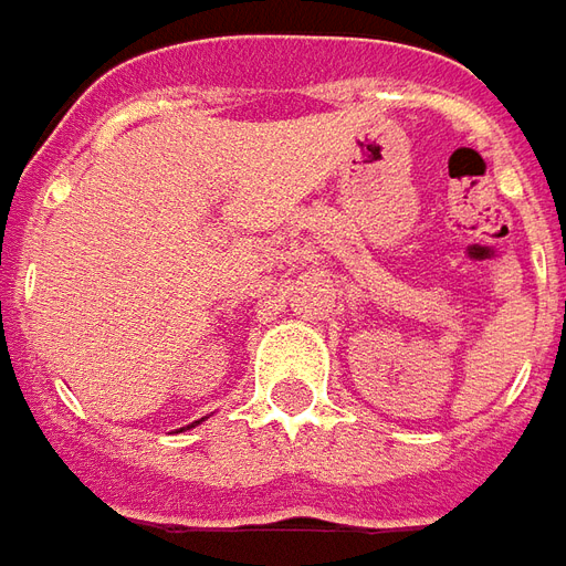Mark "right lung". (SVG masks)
I'll use <instances>...</instances> for the list:
<instances>
[{
    "mask_svg": "<svg viewBox=\"0 0 566 566\" xmlns=\"http://www.w3.org/2000/svg\"><path fill=\"white\" fill-rule=\"evenodd\" d=\"M200 422H202V419H200ZM200 422H193V424H200ZM193 424H187V428H193Z\"/></svg>",
    "mask_w": 566,
    "mask_h": 566,
    "instance_id": "right-lung-1",
    "label": "right lung"
}]
</instances>
